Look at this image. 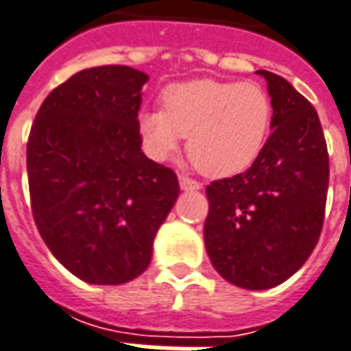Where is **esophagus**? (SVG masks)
Instances as JSON below:
<instances>
[{"label":"esophagus","mask_w":351,"mask_h":351,"mask_svg":"<svg viewBox=\"0 0 351 351\" xmlns=\"http://www.w3.org/2000/svg\"><path fill=\"white\" fill-rule=\"evenodd\" d=\"M180 187L183 189V191H198L202 185L196 180H191L189 176H180Z\"/></svg>","instance_id":"esophagus-1"}]
</instances>
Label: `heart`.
I'll return each instance as SVG.
<instances>
[{
    "label": "heart",
    "mask_w": 351,
    "mask_h": 351,
    "mask_svg": "<svg viewBox=\"0 0 351 351\" xmlns=\"http://www.w3.org/2000/svg\"><path fill=\"white\" fill-rule=\"evenodd\" d=\"M272 104L255 83L196 79L162 92V111H143L140 132L151 156L164 160L189 136L187 153L204 176L247 170L265 145Z\"/></svg>",
    "instance_id": "heart-1"
}]
</instances>
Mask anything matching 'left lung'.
I'll return each instance as SVG.
<instances>
[{
    "instance_id": "8db88e82",
    "label": "left lung",
    "mask_w": 351,
    "mask_h": 351,
    "mask_svg": "<svg viewBox=\"0 0 351 351\" xmlns=\"http://www.w3.org/2000/svg\"><path fill=\"white\" fill-rule=\"evenodd\" d=\"M272 134L251 168L206 187L204 242L211 265L243 289H270L295 274L319 240L329 155L314 106L283 77L259 69Z\"/></svg>"
}]
</instances>
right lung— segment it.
<instances>
[{"label": "right lung", "mask_w": 351, "mask_h": 351, "mask_svg": "<svg viewBox=\"0 0 351 351\" xmlns=\"http://www.w3.org/2000/svg\"><path fill=\"white\" fill-rule=\"evenodd\" d=\"M128 66L83 69L45 98L26 151L37 230L79 280L121 285L151 263L180 196L173 170L141 151V88Z\"/></svg>", "instance_id": "obj_1"}]
</instances>
